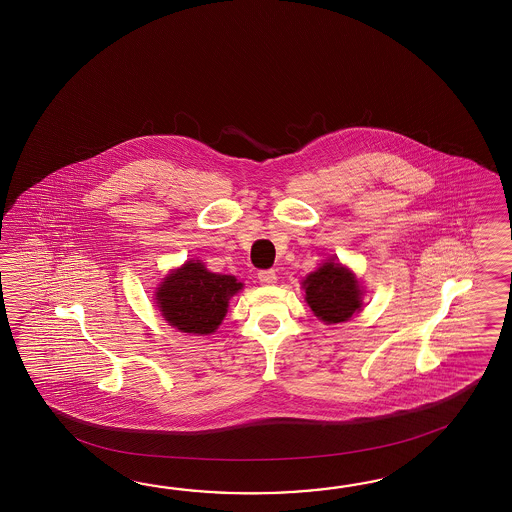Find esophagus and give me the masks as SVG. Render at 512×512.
<instances>
[{
    "label": "esophagus",
    "mask_w": 512,
    "mask_h": 512,
    "mask_svg": "<svg viewBox=\"0 0 512 512\" xmlns=\"http://www.w3.org/2000/svg\"><path fill=\"white\" fill-rule=\"evenodd\" d=\"M258 280L263 285H272V283H276L278 276H276V271H272V269H263V271L258 272Z\"/></svg>",
    "instance_id": "1"
}]
</instances>
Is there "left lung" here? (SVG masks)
<instances>
[{
	"label": "left lung",
	"mask_w": 512,
	"mask_h": 512,
	"mask_svg": "<svg viewBox=\"0 0 512 512\" xmlns=\"http://www.w3.org/2000/svg\"><path fill=\"white\" fill-rule=\"evenodd\" d=\"M304 287L307 304L326 324L346 322L362 305L359 282L335 261H327L318 271L311 272Z\"/></svg>",
	"instance_id": "1"
}]
</instances>
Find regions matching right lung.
<instances>
[{
    "label": "right lung",
    "instance_id": "1",
    "mask_svg": "<svg viewBox=\"0 0 512 512\" xmlns=\"http://www.w3.org/2000/svg\"><path fill=\"white\" fill-rule=\"evenodd\" d=\"M241 289L234 276L208 272L199 261H188L166 276L157 304L170 326L183 333L208 335L218 329L229 300Z\"/></svg>",
    "mask_w": 512,
    "mask_h": 512
}]
</instances>
